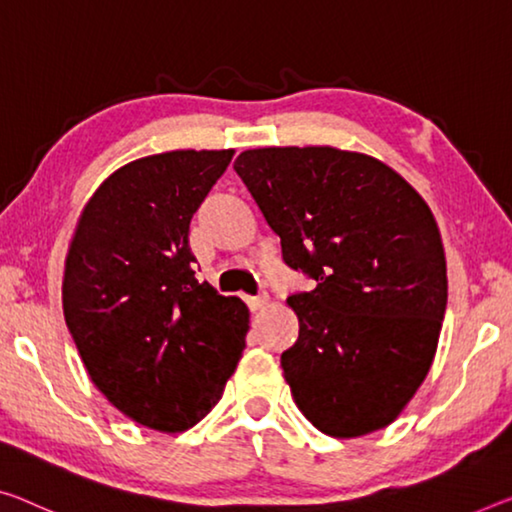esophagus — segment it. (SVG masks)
Masks as SVG:
<instances>
[{"label": "esophagus", "mask_w": 512, "mask_h": 512, "mask_svg": "<svg viewBox=\"0 0 512 512\" xmlns=\"http://www.w3.org/2000/svg\"><path fill=\"white\" fill-rule=\"evenodd\" d=\"M247 306L251 311H261V309H265L267 304H270V297H267L265 293L263 295H258V297H247Z\"/></svg>", "instance_id": "1"}]
</instances>
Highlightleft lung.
I'll return each mask as SVG.
<instances>
[{
  "label": "left lung",
  "mask_w": 512,
  "mask_h": 512,
  "mask_svg": "<svg viewBox=\"0 0 512 512\" xmlns=\"http://www.w3.org/2000/svg\"><path fill=\"white\" fill-rule=\"evenodd\" d=\"M238 171L293 270L300 336L281 355L295 405L320 432L387 428L426 380L446 311L442 235L421 194L377 157L270 146Z\"/></svg>",
  "instance_id": "left-lung-1"
}]
</instances>
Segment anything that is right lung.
Wrapping results in <instances>:
<instances>
[{
    "label": "right lung",
    "mask_w": 512,
    "mask_h": 512,
    "mask_svg": "<svg viewBox=\"0 0 512 512\" xmlns=\"http://www.w3.org/2000/svg\"><path fill=\"white\" fill-rule=\"evenodd\" d=\"M226 151L139 157L102 180L70 240L64 318L91 382L141 426L183 432L222 398L249 309L194 277L190 222Z\"/></svg>",
    "instance_id": "obj_1"
}]
</instances>
